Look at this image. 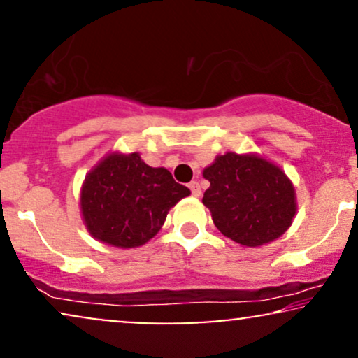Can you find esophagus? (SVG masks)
<instances>
[{"instance_id": "1", "label": "esophagus", "mask_w": 358, "mask_h": 358, "mask_svg": "<svg viewBox=\"0 0 358 358\" xmlns=\"http://www.w3.org/2000/svg\"><path fill=\"white\" fill-rule=\"evenodd\" d=\"M189 189H191V192H192V196H194V197H199L201 194H202L199 182H196V180H194V182L189 184Z\"/></svg>"}]
</instances>
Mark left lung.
<instances>
[{
	"label": "left lung",
	"instance_id": "8db88e82",
	"mask_svg": "<svg viewBox=\"0 0 358 358\" xmlns=\"http://www.w3.org/2000/svg\"><path fill=\"white\" fill-rule=\"evenodd\" d=\"M202 176L210 187L202 202L215 227L245 247L279 239L297 213L295 189L285 172L257 154L226 152Z\"/></svg>",
	"mask_w": 358,
	"mask_h": 358
}]
</instances>
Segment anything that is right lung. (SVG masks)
<instances>
[{"mask_svg":"<svg viewBox=\"0 0 358 358\" xmlns=\"http://www.w3.org/2000/svg\"><path fill=\"white\" fill-rule=\"evenodd\" d=\"M191 191L164 167H151L139 152H111L86 176L81 214L94 239L131 249L161 231L171 207Z\"/></svg>","mask_w":358,"mask_h":358,"instance_id":"obj_1","label":"right lung"}]
</instances>
